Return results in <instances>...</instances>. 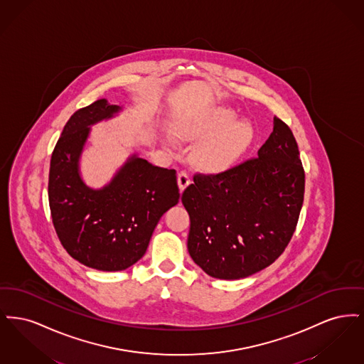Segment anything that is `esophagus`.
Here are the masks:
<instances>
[{"instance_id":"esophagus-1","label":"esophagus","mask_w":364,"mask_h":364,"mask_svg":"<svg viewBox=\"0 0 364 364\" xmlns=\"http://www.w3.org/2000/svg\"><path fill=\"white\" fill-rule=\"evenodd\" d=\"M177 183H178V188L180 191H184L187 188V186L190 184V174L187 173L186 171L178 172L177 176Z\"/></svg>"}]
</instances>
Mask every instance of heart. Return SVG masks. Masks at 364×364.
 Segmentation results:
<instances>
[{
  "label": "heart",
  "instance_id": "obj_1",
  "mask_svg": "<svg viewBox=\"0 0 364 364\" xmlns=\"http://www.w3.org/2000/svg\"><path fill=\"white\" fill-rule=\"evenodd\" d=\"M181 135L210 139L200 147L198 159L208 171H223L250 149L255 138V129L252 122L245 119L237 120L233 110L220 106L210 112L199 128L192 132L181 131ZM166 140L173 141L171 135H166Z\"/></svg>",
  "mask_w": 364,
  "mask_h": 364
}]
</instances>
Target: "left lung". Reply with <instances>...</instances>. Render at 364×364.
Returning a JSON list of instances; mask_svg holds the SVG:
<instances>
[{
    "label": "left lung",
    "mask_w": 364,
    "mask_h": 364,
    "mask_svg": "<svg viewBox=\"0 0 364 364\" xmlns=\"http://www.w3.org/2000/svg\"><path fill=\"white\" fill-rule=\"evenodd\" d=\"M303 198L304 171L296 139L274 117L258 158L223 173L196 174L183 192L191 258L210 277L240 279L258 273L288 245Z\"/></svg>",
    "instance_id": "1"
}]
</instances>
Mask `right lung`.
Here are the masks:
<instances>
[{"mask_svg":"<svg viewBox=\"0 0 364 364\" xmlns=\"http://www.w3.org/2000/svg\"><path fill=\"white\" fill-rule=\"evenodd\" d=\"M107 100L79 109L65 124L50 161L53 225L73 259L102 272H120L146 252L161 217L178 203L174 169L151 165L135 153L101 188L87 186L80 156L91 127L119 116Z\"/></svg>","mask_w":364,"mask_h":364,"instance_id":"1","label":"right lung"}]
</instances>
